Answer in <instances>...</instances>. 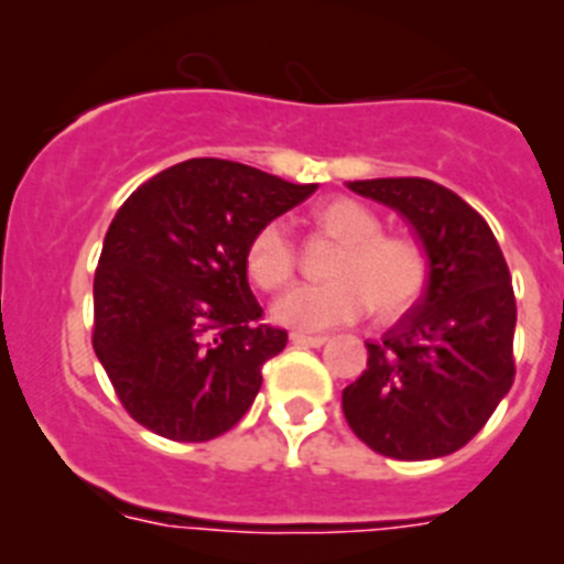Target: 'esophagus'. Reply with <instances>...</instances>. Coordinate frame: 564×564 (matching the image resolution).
Segmentation results:
<instances>
[{
  "instance_id": "obj_1",
  "label": "esophagus",
  "mask_w": 564,
  "mask_h": 564,
  "mask_svg": "<svg viewBox=\"0 0 564 564\" xmlns=\"http://www.w3.org/2000/svg\"><path fill=\"white\" fill-rule=\"evenodd\" d=\"M292 343L297 346H323L326 343V335H306V332H292Z\"/></svg>"
}]
</instances>
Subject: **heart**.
Returning a JSON list of instances; mask_svg holds the SVG:
<instances>
[{
    "instance_id": "1",
    "label": "heart",
    "mask_w": 564,
    "mask_h": 564,
    "mask_svg": "<svg viewBox=\"0 0 564 564\" xmlns=\"http://www.w3.org/2000/svg\"><path fill=\"white\" fill-rule=\"evenodd\" d=\"M323 235L340 243L329 261V281L301 283L272 306L283 326L321 332L364 317H398L425 295L431 278L429 252L411 235L380 232L375 209L355 198H335L315 213ZM297 252L281 221L263 224L247 247V272L261 289H283L295 278Z\"/></svg>"
}]
</instances>
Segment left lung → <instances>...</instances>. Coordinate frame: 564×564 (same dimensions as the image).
I'll list each match as a JSON object with an SVG mask.
<instances>
[{
  "mask_svg": "<svg viewBox=\"0 0 564 564\" xmlns=\"http://www.w3.org/2000/svg\"><path fill=\"white\" fill-rule=\"evenodd\" d=\"M364 198L398 209L429 252L425 295L343 389V414L371 452L434 459L459 452L513 383L511 272L486 218L429 178L349 181Z\"/></svg>",
  "mask_w": 564,
  "mask_h": 564,
  "instance_id": "1",
  "label": "left lung"
}]
</instances>
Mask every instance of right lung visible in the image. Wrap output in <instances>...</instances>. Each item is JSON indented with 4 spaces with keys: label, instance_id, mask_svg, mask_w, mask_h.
<instances>
[{
    "label": "right lung",
    "instance_id": "add662e5",
    "mask_svg": "<svg viewBox=\"0 0 564 564\" xmlns=\"http://www.w3.org/2000/svg\"><path fill=\"white\" fill-rule=\"evenodd\" d=\"M317 184L224 159L144 181L112 218L93 278V349L127 414L175 443L232 429L286 332L261 323L247 247Z\"/></svg>",
    "mask_w": 564,
    "mask_h": 564
}]
</instances>
